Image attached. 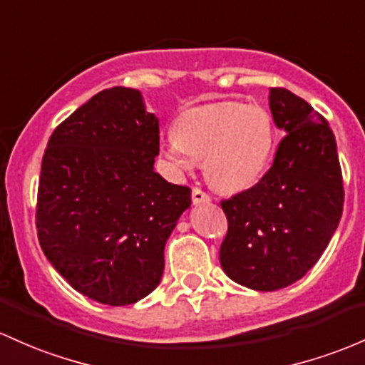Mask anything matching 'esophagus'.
Here are the masks:
<instances>
[{
	"instance_id": "esophagus-1",
	"label": "esophagus",
	"mask_w": 365,
	"mask_h": 365,
	"mask_svg": "<svg viewBox=\"0 0 365 365\" xmlns=\"http://www.w3.org/2000/svg\"><path fill=\"white\" fill-rule=\"evenodd\" d=\"M210 201H211V197L206 194V192H202L201 189L192 190V202L194 204H206Z\"/></svg>"
}]
</instances>
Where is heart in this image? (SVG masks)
<instances>
[{
    "label": "heart",
    "instance_id": "1",
    "mask_svg": "<svg viewBox=\"0 0 365 365\" xmlns=\"http://www.w3.org/2000/svg\"><path fill=\"white\" fill-rule=\"evenodd\" d=\"M274 140V121L265 107L218 102L182 112L163 152L176 173L202 161L211 185L237 192L253 185L267 170Z\"/></svg>",
    "mask_w": 365,
    "mask_h": 365
}]
</instances>
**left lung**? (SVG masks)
<instances>
[{
    "instance_id": "obj_1",
    "label": "left lung",
    "mask_w": 365,
    "mask_h": 365,
    "mask_svg": "<svg viewBox=\"0 0 365 365\" xmlns=\"http://www.w3.org/2000/svg\"><path fill=\"white\" fill-rule=\"evenodd\" d=\"M268 103L286 133L272 168L251 189L222 201L228 230L220 263L232 280L255 291L291 286L319 262L345 199L329 123L286 88H270Z\"/></svg>"
}]
</instances>
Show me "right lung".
<instances>
[{"mask_svg": "<svg viewBox=\"0 0 365 365\" xmlns=\"http://www.w3.org/2000/svg\"><path fill=\"white\" fill-rule=\"evenodd\" d=\"M159 119L133 88L103 90L48 140L36 228L48 262L103 305L137 303L159 286L164 246L190 189L154 171Z\"/></svg>", "mask_w": 365, "mask_h": 365, "instance_id": "obj_1", "label": "right lung"}]
</instances>
